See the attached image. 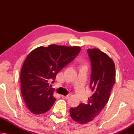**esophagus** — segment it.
Instances as JSON below:
<instances>
[{"label":"esophagus","instance_id":"34e87169","mask_svg":"<svg viewBox=\"0 0 134 134\" xmlns=\"http://www.w3.org/2000/svg\"><path fill=\"white\" fill-rule=\"evenodd\" d=\"M62 97L63 99H69V96H63V95H62Z\"/></svg>","mask_w":134,"mask_h":134}]
</instances>
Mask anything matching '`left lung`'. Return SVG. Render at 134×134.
Wrapping results in <instances>:
<instances>
[{"mask_svg": "<svg viewBox=\"0 0 134 134\" xmlns=\"http://www.w3.org/2000/svg\"><path fill=\"white\" fill-rule=\"evenodd\" d=\"M87 53L92 66L90 88L93 94L88 98L87 104L81 103L70 109L71 118L82 125L92 121L99 115L108 102L115 83V66L112 59L97 48L88 49Z\"/></svg>", "mask_w": 134, "mask_h": 134, "instance_id": "1", "label": "left lung"}]
</instances>
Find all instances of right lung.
Wrapping results in <instances>:
<instances>
[{
  "instance_id": "1",
  "label": "right lung",
  "mask_w": 134,
  "mask_h": 134,
  "mask_svg": "<svg viewBox=\"0 0 134 134\" xmlns=\"http://www.w3.org/2000/svg\"><path fill=\"white\" fill-rule=\"evenodd\" d=\"M80 47L49 45L40 47L27 56L21 71L22 95L29 110L34 114L48 111L56 99L49 81L54 82L57 74L80 53Z\"/></svg>"
}]
</instances>
